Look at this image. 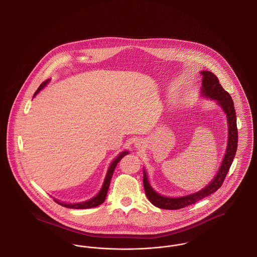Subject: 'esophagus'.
Listing matches in <instances>:
<instances>
[{
	"label": "esophagus",
	"instance_id": "1",
	"mask_svg": "<svg viewBox=\"0 0 257 257\" xmlns=\"http://www.w3.org/2000/svg\"><path fill=\"white\" fill-rule=\"evenodd\" d=\"M144 142H143V140H141V139H139V140H136V142H135V147H137V148H140V147H143L144 146Z\"/></svg>",
	"mask_w": 257,
	"mask_h": 257
}]
</instances>
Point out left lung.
Wrapping results in <instances>:
<instances>
[{"label":"left lung","instance_id":"8db88e82","mask_svg":"<svg viewBox=\"0 0 257 257\" xmlns=\"http://www.w3.org/2000/svg\"><path fill=\"white\" fill-rule=\"evenodd\" d=\"M202 75V86L201 93L202 96L210 98L212 100H216L217 104L221 108L226 114L227 125H228V141L226 152L224 154L223 161L219 169L218 173L205 188L202 190L194 193L192 195L181 196V197H167L161 196L156 191L152 189L148 182L147 172L144 170V187L145 192L149 201L155 205L156 207L168 210H177L181 208L189 206L191 204L196 203V201L210 196L215 193L220 186L223 183V180L229 171L232 164L234 156L237 150L238 144V130H237V122H236V111L234 109V103L230 94L222 88L219 83L218 77L210 71H201Z\"/></svg>","mask_w":257,"mask_h":257}]
</instances>
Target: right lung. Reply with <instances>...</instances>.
Listing matches in <instances>:
<instances>
[{
	"label": "right lung",
	"instance_id": "add662e5",
	"mask_svg": "<svg viewBox=\"0 0 257 257\" xmlns=\"http://www.w3.org/2000/svg\"><path fill=\"white\" fill-rule=\"evenodd\" d=\"M49 81L50 80H47V81L43 82V83L39 86V87L37 88V91H36V93H35V95H34V97L37 95V93H38L44 86L48 84ZM128 153H129V151H123L115 159L111 162V164H110V167H109V170L107 171V174H106V177H105L103 186H102L100 192H99L97 195L94 196V197H92V198H90V199H88V200H86V201L78 202V203H65V202L59 201L58 199H54V200H55L57 203L61 204V206H63V207L72 208V209H87V208L96 207L98 205L102 204V203L105 201V199H106L107 193H108V190H109V186H110V179H111L112 173H113V171H114V169H115L117 163H118L120 160L122 159L125 155H127Z\"/></svg>",
	"mask_w": 257,
	"mask_h": 257
}]
</instances>
